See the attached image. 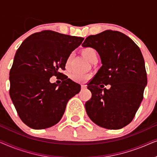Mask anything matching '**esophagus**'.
Here are the masks:
<instances>
[{
  "label": "esophagus",
  "mask_w": 157,
  "mask_h": 157,
  "mask_svg": "<svg viewBox=\"0 0 157 157\" xmlns=\"http://www.w3.org/2000/svg\"><path fill=\"white\" fill-rule=\"evenodd\" d=\"M86 89V85H81V89L84 90Z\"/></svg>",
  "instance_id": "esophagus-1"
}]
</instances>
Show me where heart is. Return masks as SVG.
Returning <instances> with one entry per match:
<instances>
[{"mask_svg":"<svg viewBox=\"0 0 157 157\" xmlns=\"http://www.w3.org/2000/svg\"><path fill=\"white\" fill-rule=\"evenodd\" d=\"M82 53L84 56L89 60L90 62H93L95 60L98 59V53L95 48L92 47H86L83 49ZM71 60V55L68 56L65 62V66L66 68H69ZM90 77L89 74H78V73H72L70 74V78L71 80L76 82L84 83L89 80Z\"/></svg>","mask_w":157,"mask_h":157,"instance_id":"b5f03b06","label":"heart"}]
</instances>
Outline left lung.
Instances as JSON below:
<instances>
[{"mask_svg":"<svg viewBox=\"0 0 157 157\" xmlns=\"http://www.w3.org/2000/svg\"><path fill=\"white\" fill-rule=\"evenodd\" d=\"M82 46L95 48L102 63L87 86L91 92L85 104L88 116L101 127H124L134 118L147 83L140 48L125 34L111 30L88 36Z\"/></svg>","mask_w":157,"mask_h":157,"instance_id":"left-lung-1","label":"left lung"}]
</instances>
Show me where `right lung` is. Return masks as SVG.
I'll return each instance as SVG.
<instances>
[{"mask_svg": "<svg viewBox=\"0 0 157 157\" xmlns=\"http://www.w3.org/2000/svg\"><path fill=\"white\" fill-rule=\"evenodd\" d=\"M84 38L46 30L29 36L14 56L10 71V98L23 123L34 129L54 126L63 117L68 100L81 91L78 83L59 72ZM53 75L62 83L51 84Z\"/></svg>", "mask_w": 157, "mask_h": 157, "instance_id": "add662e5", "label": "right lung"}]
</instances>
